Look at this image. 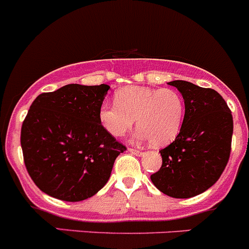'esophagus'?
Listing matches in <instances>:
<instances>
[{"label": "esophagus", "mask_w": 249, "mask_h": 249, "mask_svg": "<svg viewBox=\"0 0 249 249\" xmlns=\"http://www.w3.org/2000/svg\"><path fill=\"white\" fill-rule=\"evenodd\" d=\"M129 151L130 153H132V155H138V156H141V155H142V150H138V148H134V147H131V148H129Z\"/></svg>", "instance_id": "34e87169"}]
</instances>
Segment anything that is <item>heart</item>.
<instances>
[{
    "instance_id": "obj_1",
    "label": "heart",
    "mask_w": 249,
    "mask_h": 249,
    "mask_svg": "<svg viewBox=\"0 0 249 249\" xmlns=\"http://www.w3.org/2000/svg\"><path fill=\"white\" fill-rule=\"evenodd\" d=\"M115 103L104 102L99 108V120L115 138H122L138 124L136 138L148 139L155 146L173 141L182 129L185 104L182 94L172 88L131 86L120 89Z\"/></svg>"
}]
</instances>
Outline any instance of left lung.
Instances as JSON below:
<instances>
[{
  "instance_id": "8db88e82",
  "label": "left lung",
  "mask_w": 249,
  "mask_h": 249,
  "mask_svg": "<svg viewBox=\"0 0 249 249\" xmlns=\"http://www.w3.org/2000/svg\"><path fill=\"white\" fill-rule=\"evenodd\" d=\"M185 104L182 129L162 148V166L151 180L163 194L192 198L215 184L231 153L233 119L220 93L187 81H172Z\"/></svg>"
}]
</instances>
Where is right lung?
I'll return each instance as SVG.
<instances>
[{
  "mask_svg": "<svg viewBox=\"0 0 249 249\" xmlns=\"http://www.w3.org/2000/svg\"><path fill=\"white\" fill-rule=\"evenodd\" d=\"M108 85H66L34 99L20 130L25 168L53 198L81 201L102 189L126 150L103 127L99 108Z\"/></svg>",
  "mask_w": 249,
  "mask_h": 249,
  "instance_id": "add662e5",
  "label": "right lung"
}]
</instances>
